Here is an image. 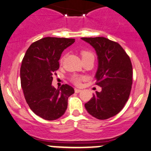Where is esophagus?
<instances>
[{"label": "esophagus", "mask_w": 151, "mask_h": 151, "mask_svg": "<svg viewBox=\"0 0 151 151\" xmlns=\"http://www.w3.org/2000/svg\"><path fill=\"white\" fill-rule=\"evenodd\" d=\"M81 89H74V91H75V93H79V92H81Z\"/></svg>", "instance_id": "obj_1"}]
</instances>
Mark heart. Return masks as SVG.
Here are the masks:
<instances>
[{
	"label": "heart",
	"mask_w": 151,
	"mask_h": 151,
	"mask_svg": "<svg viewBox=\"0 0 151 151\" xmlns=\"http://www.w3.org/2000/svg\"><path fill=\"white\" fill-rule=\"evenodd\" d=\"M81 57H82V59L86 58V57H88L89 56V55H93L92 54L91 52H89L88 51H83L81 52ZM62 60H63V58L61 59V62L62 61ZM81 78L80 77H79V76H73L72 78V82L74 83L75 84H79V83H80V81H81Z\"/></svg>",
	"instance_id": "b5f03b06"
}]
</instances>
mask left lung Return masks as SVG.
Returning a JSON list of instances; mask_svg holds the SVG:
<instances>
[{"instance_id":"1","label":"left lung","mask_w":151,"mask_h":151,"mask_svg":"<svg viewBox=\"0 0 151 151\" xmlns=\"http://www.w3.org/2000/svg\"><path fill=\"white\" fill-rule=\"evenodd\" d=\"M96 51L98 67L96 84L101 87L85 104L90 115L104 120L121 111L128 101L132 85L131 60L119 43L106 37H82Z\"/></svg>"}]
</instances>
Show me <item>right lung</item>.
I'll return each instance as SVG.
<instances>
[{
	"label": "right lung",
	"mask_w": 151,
	"mask_h": 151,
	"mask_svg": "<svg viewBox=\"0 0 151 151\" xmlns=\"http://www.w3.org/2000/svg\"><path fill=\"white\" fill-rule=\"evenodd\" d=\"M74 42L69 38L44 37L29 47L22 60L20 82L26 102L43 119L53 121L64 115L69 96L74 93L68 84L58 89L52 85L62 52Z\"/></svg>",
	"instance_id": "add662e5"
}]
</instances>
